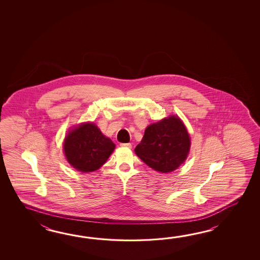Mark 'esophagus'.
Instances as JSON below:
<instances>
[{"mask_svg":"<svg viewBox=\"0 0 260 260\" xmlns=\"http://www.w3.org/2000/svg\"><path fill=\"white\" fill-rule=\"evenodd\" d=\"M120 146L122 147V148H128V149H131V148H132L131 143H121L120 144Z\"/></svg>","mask_w":260,"mask_h":260,"instance_id":"esophagus-1","label":"esophagus"}]
</instances>
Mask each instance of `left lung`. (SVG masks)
<instances>
[{"mask_svg": "<svg viewBox=\"0 0 260 260\" xmlns=\"http://www.w3.org/2000/svg\"><path fill=\"white\" fill-rule=\"evenodd\" d=\"M189 149L187 128L178 116L174 115L149 124L135 152L155 171L169 173L182 165Z\"/></svg>", "mask_w": 260, "mask_h": 260, "instance_id": "1", "label": "left lung"}]
</instances>
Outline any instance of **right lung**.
<instances>
[{"instance_id":"obj_1","label":"right lung","mask_w":260,"mask_h":260,"mask_svg":"<svg viewBox=\"0 0 260 260\" xmlns=\"http://www.w3.org/2000/svg\"><path fill=\"white\" fill-rule=\"evenodd\" d=\"M114 149L115 144L93 122H84L69 131L63 145L69 164L83 173L98 170Z\"/></svg>"}]
</instances>
